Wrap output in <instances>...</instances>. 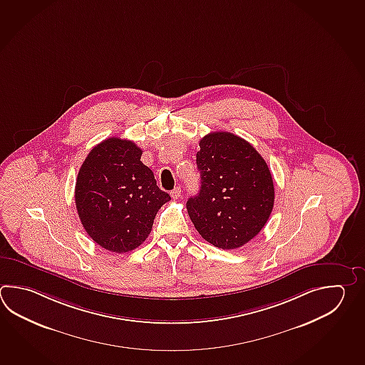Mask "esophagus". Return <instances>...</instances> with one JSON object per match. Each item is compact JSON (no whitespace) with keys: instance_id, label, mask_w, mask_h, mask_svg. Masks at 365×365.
<instances>
[{"instance_id":"esophagus-1","label":"esophagus","mask_w":365,"mask_h":365,"mask_svg":"<svg viewBox=\"0 0 365 365\" xmlns=\"http://www.w3.org/2000/svg\"><path fill=\"white\" fill-rule=\"evenodd\" d=\"M170 195L173 199H178L179 196H180V188L175 187V188L171 191Z\"/></svg>"}]
</instances>
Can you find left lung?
I'll list each match as a JSON object with an SVG mask.
<instances>
[{
  "mask_svg": "<svg viewBox=\"0 0 365 365\" xmlns=\"http://www.w3.org/2000/svg\"><path fill=\"white\" fill-rule=\"evenodd\" d=\"M196 153L199 194L187 212L202 238L218 248L235 250L265 226L274 204V185L265 160L237 135H205Z\"/></svg>",
  "mask_w": 365,
  "mask_h": 365,
  "instance_id": "obj_1",
  "label": "left lung"
}]
</instances>
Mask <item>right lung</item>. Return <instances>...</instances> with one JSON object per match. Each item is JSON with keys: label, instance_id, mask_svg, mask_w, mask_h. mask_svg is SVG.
<instances>
[{"label": "right lung", "instance_id": "obj_1", "mask_svg": "<svg viewBox=\"0 0 365 365\" xmlns=\"http://www.w3.org/2000/svg\"><path fill=\"white\" fill-rule=\"evenodd\" d=\"M134 142L109 138L91 149L75 183L83 227L108 251L128 252L148 238L158 209L170 195L157 187Z\"/></svg>", "mask_w": 365, "mask_h": 365}]
</instances>
